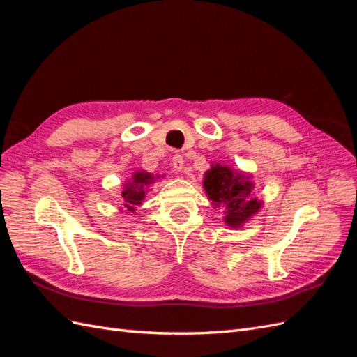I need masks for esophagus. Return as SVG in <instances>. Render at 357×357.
Segmentation results:
<instances>
[{
  "mask_svg": "<svg viewBox=\"0 0 357 357\" xmlns=\"http://www.w3.org/2000/svg\"><path fill=\"white\" fill-rule=\"evenodd\" d=\"M172 167H174L176 171H183V168H185V159H183L181 155L172 156Z\"/></svg>",
  "mask_w": 357,
  "mask_h": 357,
  "instance_id": "34e87169",
  "label": "esophagus"
}]
</instances>
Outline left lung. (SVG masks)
<instances>
[{"label": "left lung", "instance_id": "left-lung-1", "mask_svg": "<svg viewBox=\"0 0 357 357\" xmlns=\"http://www.w3.org/2000/svg\"><path fill=\"white\" fill-rule=\"evenodd\" d=\"M252 178L248 172L219 162H213L210 169L205 171L202 180L205 195L211 199L213 207L223 210V222L229 228H243L264 207V201L256 197Z\"/></svg>", "mask_w": 357, "mask_h": 357}]
</instances>
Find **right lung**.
Returning a JSON list of instances; mask_svg holds the SVG:
<instances>
[{
  "mask_svg": "<svg viewBox=\"0 0 357 357\" xmlns=\"http://www.w3.org/2000/svg\"><path fill=\"white\" fill-rule=\"evenodd\" d=\"M159 178H160L159 174L153 176L152 172H147L144 169H138L132 172V177L125 180V183L122 185L123 207L129 213H135L137 208L143 205L149 188ZM162 178H164V176H162ZM119 210L123 211V208H119Z\"/></svg>",
  "mask_w": 357,
  "mask_h": 357,
  "instance_id": "1",
  "label": "right lung"
}]
</instances>
